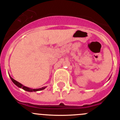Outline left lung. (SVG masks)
<instances>
[{"label": "left lung", "instance_id": "8db88e82", "mask_svg": "<svg viewBox=\"0 0 120 120\" xmlns=\"http://www.w3.org/2000/svg\"><path fill=\"white\" fill-rule=\"evenodd\" d=\"M110 78H109V79H110Z\"/></svg>", "mask_w": 120, "mask_h": 120}]
</instances>
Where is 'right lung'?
<instances>
[{"label": "right lung", "mask_w": 120, "mask_h": 120, "mask_svg": "<svg viewBox=\"0 0 120 120\" xmlns=\"http://www.w3.org/2000/svg\"><path fill=\"white\" fill-rule=\"evenodd\" d=\"M10 79H11V80L12 81V82H13L14 83V84H15V85L17 86H18V87H19V88H22V89H24V90H26V91H28V92L40 91V90H43V89H45V88H46V87H42V88H39V89H32V88H28V87H26V86H25L23 85L22 84H21V83H20V82H18V81H15V79H13V78H11V77L10 76Z\"/></svg>", "instance_id": "add662e5"}]
</instances>
